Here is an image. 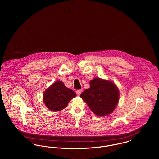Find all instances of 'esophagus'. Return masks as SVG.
<instances>
[{
    "mask_svg": "<svg viewBox=\"0 0 159 159\" xmlns=\"http://www.w3.org/2000/svg\"><path fill=\"white\" fill-rule=\"evenodd\" d=\"M81 92H82V89H79V90L76 91V93L78 95H80L81 93Z\"/></svg>",
    "mask_w": 159,
    "mask_h": 159,
    "instance_id": "1",
    "label": "esophagus"
}]
</instances>
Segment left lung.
Wrapping results in <instances>:
<instances>
[{
	"label": "left lung",
	"instance_id": "8db88e82",
	"mask_svg": "<svg viewBox=\"0 0 159 159\" xmlns=\"http://www.w3.org/2000/svg\"><path fill=\"white\" fill-rule=\"evenodd\" d=\"M90 88L80 95L91 111L99 116L111 113L119 101V91L113 82L99 78L90 81Z\"/></svg>",
	"mask_w": 159,
	"mask_h": 159
}]
</instances>
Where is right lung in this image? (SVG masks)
<instances>
[{
	"label": "right lung",
	"instance_id": "obj_1",
	"mask_svg": "<svg viewBox=\"0 0 159 159\" xmlns=\"http://www.w3.org/2000/svg\"><path fill=\"white\" fill-rule=\"evenodd\" d=\"M76 93L65 86L63 82L57 81L48 88L43 94V102L50 110L56 112L64 109Z\"/></svg>",
	"mask_w": 159,
	"mask_h": 159
}]
</instances>
